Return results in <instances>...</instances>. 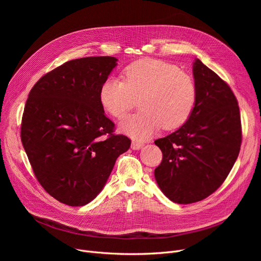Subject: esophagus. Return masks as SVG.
<instances>
[{
    "label": "esophagus",
    "instance_id": "1",
    "mask_svg": "<svg viewBox=\"0 0 261 261\" xmlns=\"http://www.w3.org/2000/svg\"><path fill=\"white\" fill-rule=\"evenodd\" d=\"M143 146H144V144H142L140 142L133 141L132 144H131V149H133V150H140V149L143 148Z\"/></svg>",
    "mask_w": 261,
    "mask_h": 261
}]
</instances>
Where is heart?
<instances>
[{"label":"heart","instance_id":"1","mask_svg":"<svg viewBox=\"0 0 261 261\" xmlns=\"http://www.w3.org/2000/svg\"><path fill=\"white\" fill-rule=\"evenodd\" d=\"M122 81L107 79L99 99L106 111L121 118L140 98V112L120 122V130L136 140L150 138L162 126L179 128L187 121L196 101L195 82L176 66L155 59L138 60L123 68Z\"/></svg>","mask_w":261,"mask_h":261}]
</instances>
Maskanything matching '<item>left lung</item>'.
I'll return each mask as SVG.
<instances>
[{
    "label": "left lung",
    "mask_w": 261,
    "mask_h": 261,
    "mask_svg": "<svg viewBox=\"0 0 261 261\" xmlns=\"http://www.w3.org/2000/svg\"><path fill=\"white\" fill-rule=\"evenodd\" d=\"M196 101L189 118L159 139L163 160L154 170L162 193L179 204L207 198L226 179L241 146L237 99L228 85L196 59Z\"/></svg>",
    "instance_id": "obj_1"
}]
</instances>
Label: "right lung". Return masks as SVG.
Instances as JSON below:
<instances>
[{
    "label": "right lung",
    "instance_id": "obj_1",
    "mask_svg": "<svg viewBox=\"0 0 261 261\" xmlns=\"http://www.w3.org/2000/svg\"><path fill=\"white\" fill-rule=\"evenodd\" d=\"M116 62L109 56L67 61L37 81L24 108L21 140L37 180L70 206L97 197L131 145L113 133L99 99Z\"/></svg>",
    "mask_w": 261,
    "mask_h": 261
}]
</instances>
